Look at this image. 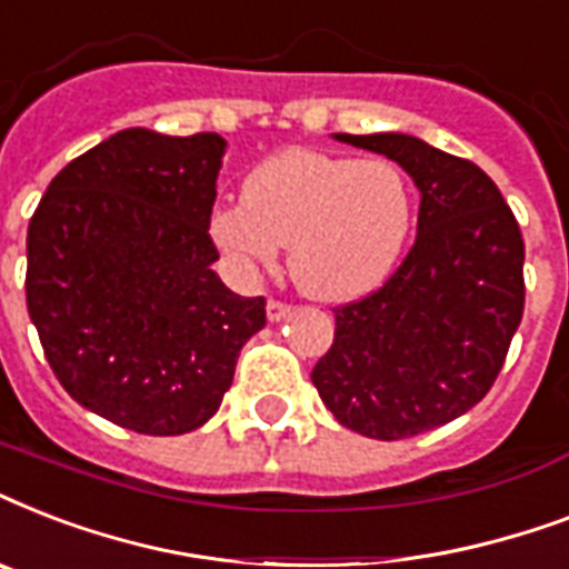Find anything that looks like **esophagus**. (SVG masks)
Wrapping results in <instances>:
<instances>
[{"label": "esophagus", "mask_w": 569, "mask_h": 569, "mask_svg": "<svg viewBox=\"0 0 569 569\" xmlns=\"http://www.w3.org/2000/svg\"><path fill=\"white\" fill-rule=\"evenodd\" d=\"M289 312H292V307H289V303H283V301H268V307H266L268 321H283Z\"/></svg>", "instance_id": "1"}]
</instances>
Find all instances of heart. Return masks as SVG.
<instances>
[{
	"mask_svg": "<svg viewBox=\"0 0 569 569\" xmlns=\"http://www.w3.org/2000/svg\"><path fill=\"white\" fill-rule=\"evenodd\" d=\"M413 223V191L389 159L286 150L259 164L241 203L214 209L209 232L244 271L277 266L303 295L346 303L375 292L396 268Z\"/></svg>",
	"mask_w": 569,
	"mask_h": 569,
	"instance_id": "obj_1",
	"label": "heart"
}]
</instances>
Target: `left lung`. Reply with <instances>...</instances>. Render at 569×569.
<instances>
[{"instance_id": "obj_1", "label": "left lung", "mask_w": 569, "mask_h": 569, "mask_svg": "<svg viewBox=\"0 0 569 569\" xmlns=\"http://www.w3.org/2000/svg\"><path fill=\"white\" fill-rule=\"evenodd\" d=\"M333 138L401 164L419 189V221L396 274L337 310L312 383L339 425L405 440L458 419L493 387L522 319L526 244L478 164L405 132Z\"/></svg>"}]
</instances>
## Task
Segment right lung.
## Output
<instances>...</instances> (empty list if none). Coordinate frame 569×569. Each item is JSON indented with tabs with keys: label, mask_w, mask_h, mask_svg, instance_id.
I'll return each mask as SVG.
<instances>
[{
	"label": "right lung",
	"mask_w": 569,
	"mask_h": 569,
	"mask_svg": "<svg viewBox=\"0 0 569 569\" xmlns=\"http://www.w3.org/2000/svg\"><path fill=\"white\" fill-rule=\"evenodd\" d=\"M218 132L120 129L67 164L26 239V303L61 387L109 422L153 437L209 422L266 298L212 271Z\"/></svg>",
	"instance_id": "add662e5"
}]
</instances>
